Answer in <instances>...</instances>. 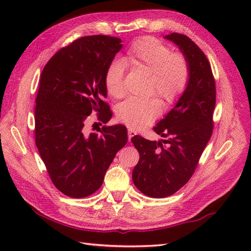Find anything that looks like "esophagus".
<instances>
[{"mask_svg":"<svg viewBox=\"0 0 251 251\" xmlns=\"http://www.w3.org/2000/svg\"><path fill=\"white\" fill-rule=\"evenodd\" d=\"M135 135H136V132L133 131L132 128H128V130H127V138H128V141H131V139L134 137Z\"/></svg>","mask_w":251,"mask_h":251,"instance_id":"obj_1","label":"esophagus"}]
</instances>
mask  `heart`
<instances>
[{
	"instance_id": "1",
	"label": "heart",
	"mask_w": 251,
	"mask_h": 251,
	"mask_svg": "<svg viewBox=\"0 0 251 251\" xmlns=\"http://www.w3.org/2000/svg\"><path fill=\"white\" fill-rule=\"evenodd\" d=\"M126 63L134 70L150 73L149 94H158L168 105L176 103L191 80V65L184 54L155 37H141L133 42L125 55ZM103 83L107 92L115 98L126 94L125 68L120 60H112L105 68ZM162 102L159 98H127L120 103L117 117L133 130L150 126L160 116Z\"/></svg>"
}]
</instances>
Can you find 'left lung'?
<instances>
[{
	"label": "left lung",
	"instance_id": "8db88e82",
	"mask_svg": "<svg viewBox=\"0 0 251 251\" xmlns=\"http://www.w3.org/2000/svg\"><path fill=\"white\" fill-rule=\"evenodd\" d=\"M178 45L191 65V80L177 104L153 130L162 137L151 141L136 135L131 139L139 153L133 170L135 186L151 198H165L192 178L214 130L216 81L204 52L188 36H165Z\"/></svg>",
	"mask_w": 251,
	"mask_h": 251
}]
</instances>
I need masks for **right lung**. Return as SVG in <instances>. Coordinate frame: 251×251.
I'll return each mask as SVG.
<instances>
[{"label": "right lung", "instance_id": "1", "mask_svg": "<svg viewBox=\"0 0 251 251\" xmlns=\"http://www.w3.org/2000/svg\"><path fill=\"white\" fill-rule=\"evenodd\" d=\"M118 37L90 35L59 49L43 69L34 109L35 144L52 183L71 198H85L102 184L127 141L123 125L90 133V114L100 125L112 117L105 101V68L123 45ZM95 125V124H94Z\"/></svg>", "mask_w": 251, "mask_h": 251}]
</instances>
